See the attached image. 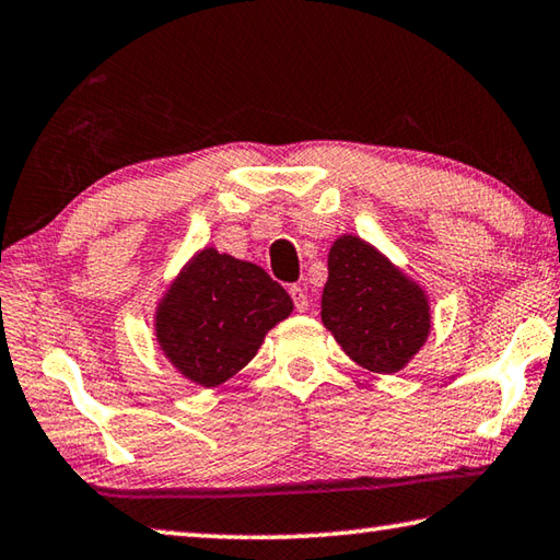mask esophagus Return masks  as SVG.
Wrapping results in <instances>:
<instances>
[{"label": "esophagus", "instance_id": "esophagus-1", "mask_svg": "<svg viewBox=\"0 0 560 560\" xmlns=\"http://www.w3.org/2000/svg\"><path fill=\"white\" fill-rule=\"evenodd\" d=\"M289 293H291V299H293V306H296L299 311H306V306H308L306 289H301V287H296V283H293V287L289 289Z\"/></svg>", "mask_w": 560, "mask_h": 560}]
</instances>
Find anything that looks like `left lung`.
<instances>
[{"label":"left lung","instance_id":"obj_1","mask_svg":"<svg viewBox=\"0 0 560 560\" xmlns=\"http://www.w3.org/2000/svg\"><path fill=\"white\" fill-rule=\"evenodd\" d=\"M320 318L340 348L373 373H397L430 334L424 291L358 236L328 254Z\"/></svg>","mask_w":560,"mask_h":560}]
</instances>
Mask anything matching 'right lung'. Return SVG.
I'll return each instance as SVG.
<instances>
[{
  "mask_svg": "<svg viewBox=\"0 0 560 560\" xmlns=\"http://www.w3.org/2000/svg\"><path fill=\"white\" fill-rule=\"evenodd\" d=\"M291 308L289 293L257 264L205 249L158 306V343L185 377L214 387L257 355Z\"/></svg>",
  "mask_w": 560,
  "mask_h": 560,
  "instance_id": "obj_1",
  "label": "right lung"
}]
</instances>
